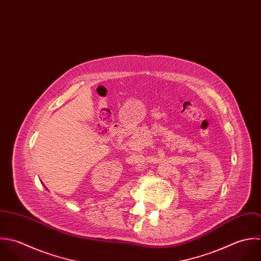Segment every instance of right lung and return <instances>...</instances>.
<instances>
[{
  "instance_id": "add662e5",
  "label": "right lung",
  "mask_w": 261,
  "mask_h": 261,
  "mask_svg": "<svg viewBox=\"0 0 261 261\" xmlns=\"http://www.w3.org/2000/svg\"><path fill=\"white\" fill-rule=\"evenodd\" d=\"M41 183H42V182H41ZM44 187H45V186H44Z\"/></svg>"
}]
</instances>
